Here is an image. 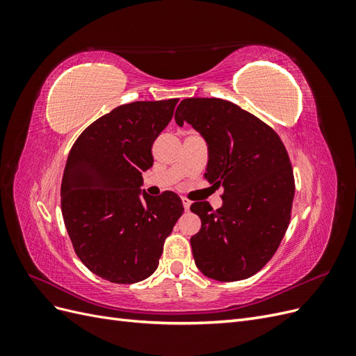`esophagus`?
<instances>
[{
  "label": "esophagus",
  "instance_id": "obj_1",
  "mask_svg": "<svg viewBox=\"0 0 356 356\" xmlns=\"http://www.w3.org/2000/svg\"><path fill=\"white\" fill-rule=\"evenodd\" d=\"M181 200H182V204H184V209H186V211H188V209H190V204H191V202H190L187 197H182Z\"/></svg>",
  "mask_w": 356,
  "mask_h": 356
}]
</instances>
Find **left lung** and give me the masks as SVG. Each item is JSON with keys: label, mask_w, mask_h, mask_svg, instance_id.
Segmentation results:
<instances>
[{"label": "left lung", "mask_w": 356, "mask_h": 356, "mask_svg": "<svg viewBox=\"0 0 356 356\" xmlns=\"http://www.w3.org/2000/svg\"><path fill=\"white\" fill-rule=\"evenodd\" d=\"M175 122L207 141L204 179L224 187L221 208L190 207L202 221L190 239L195 263L215 281H242L266 266L288 229L294 175L286 149L272 127L230 101L187 98Z\"/></svg>", "instance_id": "1"}]
</instances>
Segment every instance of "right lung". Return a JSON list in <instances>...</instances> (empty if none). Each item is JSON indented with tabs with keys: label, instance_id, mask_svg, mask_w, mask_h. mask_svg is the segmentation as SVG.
I'll list each match as a JSON object with an SVG mask.
<instances>
[{
	"label": "right lung",
	"instance_id": "right-lung-1",
	"mask_svg": "<svg viewBox=\"0 0 356 356\" xmlns=\"http://www.w3.org/2000/svg\"><path fill=\"white\" fill-rule=\"evenodd\" d=\"M178 99L117 106L93 122L68 154L60 186L62 215L81 263L114 284L152 276L163 242L184 212L174 191L141 190L152 147Z\"/></svg>",
	"mask_w": 356,
	"mask_h": 356
}]
</instances>
